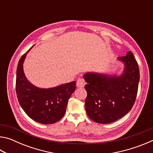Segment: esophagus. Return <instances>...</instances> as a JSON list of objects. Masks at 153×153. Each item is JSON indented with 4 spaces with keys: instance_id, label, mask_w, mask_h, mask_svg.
I'll return each mask as SVG.
<instances>
[{
    "instance_id": "34e87169",
    "label": "esophagus",
    "mask_w": 153,
    "mask_h": 153,
    "mask_svg": "<svg viewBox=\"0 0 153 153\" xmlns=\"http://www.w3.org/2000/svg\"><path fill=\"white\" fill-rule=\"evenodd\" d=\"M85 84H86V82L84 81V79L79 78V79H77V84H76L77 88H84V86H85Z\"/></svg>"
}]
</instances>
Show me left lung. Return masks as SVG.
Segmentation results:
<instances>
[{"mask_svg":"<svg viewBox=\"0 0 153 153\" xmlns=\"http://www.w3.org/2000/svg\"><path fill=\"white\" fill-rule=\"evenodd\" d=\"M118 59L125 66L120 76L94 72L84 76L87 82L85 107L88 116L94 122H113L128 113L135 102L140 80L138 63L130 51Z\"/></svg>","mask_w":153,"mask_h":153,"instance_id":"left-lung-1","label":"left lung"}]
</instances>
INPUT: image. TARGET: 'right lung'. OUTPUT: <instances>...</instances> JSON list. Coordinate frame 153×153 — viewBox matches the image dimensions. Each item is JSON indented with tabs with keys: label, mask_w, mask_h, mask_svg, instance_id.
<instances>
[{
	"label": "right lung",
	"mask_w": 153,
	"mask_h": 153,
	"mask_svg": "<svg viewBox=\"0 0 153 153\" xmlns=\"http://www.w3.org/2000/svg\"><path fill=\"white\" fill-rule=\"evenodd\" d=\"M30 50L22 55L18 63L16 74L18 101L33 120L42 124L56 123L65 113L68 100L76 90V82L47 89L33 86L25 77L23 69V63Z\"/></svg>",
	"instance_id": "right-lung-1"
}]
</instances>
